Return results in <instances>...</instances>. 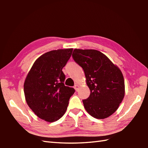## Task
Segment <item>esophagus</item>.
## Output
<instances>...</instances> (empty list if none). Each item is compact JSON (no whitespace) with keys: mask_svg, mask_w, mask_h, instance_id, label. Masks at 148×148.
<instances>
[{"mask_svg":"<svg viewBox=\"0 0 148 148\" xmlns=\"http://www.w3.org/2000/svg\"><path fill=\"white\" fill-rule=\"evenodd\" d=\"M74 89H75V90L76 91V92H77L78 90H79V86H78L77 84H76V85L74 86Z\"/></svg>","mask_w":148,"mask_h":148,"instance_id":"34e87169","label":"esophagus"}]
</instances>
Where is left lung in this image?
<instances>
[{
    "label": "left lung",
    "instance_id": "left-lung-1",
    "mask_svg": "<svg viewBox=\"0 0 148 148\" xmlns=\"http://www.w3.org/2000/svg\"><path fill=\"white\" fill-rule=\"evenodd\" d=\"M72 58L83 68L90 95L83 100L89 114L104 119L118 109L125 96L122 72L107 56L95 49H75Z\"/></svg>",
    "mask_w": 148,
    "mask_h": 148
}]
</instances>
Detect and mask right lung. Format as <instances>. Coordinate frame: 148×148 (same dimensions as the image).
Segmentation results:
<instances>
[{
    "instance_id": "obj_1",
    "label": "right lung",
    "mask_w": 148,
    "mask_h": 148,
    "mask_svg": "<svg viewBox=\"0 0 148 148\" xmlns=\"http://www.w3.org/2000/svg\"><path fill=\"white\" fill-rule=\"evenodd\" d=\"M73 49L53 50L34 63L24 83V93L29 108L40 119L57 121L65 114L73 88L64 84L62 71Z\"/></svg>"
}]
</instances>
